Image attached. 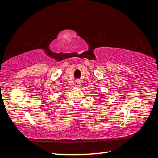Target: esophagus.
<instances>
[{
	"label": "esophagus",
	"instance_id": "34e87169",
	"mask_svg": "<svg viewBox=\"0 0 158 158\" xmlns=\"http://www.w3.org/2000/svg\"><path fill=\"white\" fill-rule=\"evenodd\" d=\"M81 84L82 83L80 80H77V81H75V82H74V85H75L76 87H81Z\"/></svg>",
	"mask_w": 158,
	"mask_h": 158
}]
</instances>
